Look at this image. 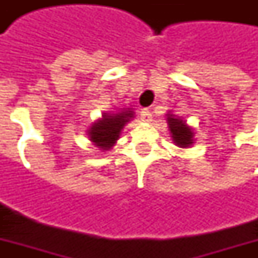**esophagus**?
<instances>
[{
    "mask_svg": "<svg viewBox=\"0 0 258 258\" xmlns=\"http://www.w3.org/2000/svg\"><path fill=\"white\" fill-rule=\"evenodd\" d=\"M141 120L144 123H151L152 121V113L149 110H142L141 112Z\"/></svg>",
    "mask_w": 258,
    "mask_h": 258,
    "instance_id": "esophagus-1",
    "label": "esophagus"
}]
</instances>
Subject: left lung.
I'll return each mask as SVG.
<instances>
[{
	"label": "left lung",
	"mask_w": 258,
	"mask_h": 258,
	"mask_svg": "<svg viewBox=\"0 0 258 258\" xmlns=\"http://www.w3.org/2000/svg\"><path fill=\"white\" fill-rule=\"evenodd\" d=\"M170 137L173 140V144L178 148L186 149L195 144V128L186 123V120L181 116L174 114L171 110H168L166 114Z\"/></svg>",
	"instance_id": "left-lung-1"
}]
</instances>
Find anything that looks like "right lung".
<instances>
[{"label":"right lung","mask_w":258,"mask_h":258,"mask_svg":"<svg viewBox=\"0 0 258 258\" xmlns=\"http://www.w3.org/2000/svg\"><path fill=\"white\" fill-rule=\"evenodd\" d=\"M134 117L135 112L131 107H116L109 112H103L101 117L87 130L91 144L98 148V151H110L120 138L124 125L134 120Z\"/></svg>","instance_id":"add662e5"}]
</instances>
